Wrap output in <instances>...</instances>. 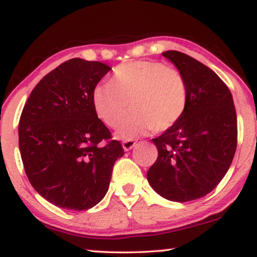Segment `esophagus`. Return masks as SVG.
I'll return each instance as SVG.
<instances>
[{
	"mask_svg": "<svg viewBox=\"0 0 257 257\" xmlns=\"http://www.w3.org/2000/svg\"><path fill=\"white\" fill-rule=\"evenodd\" d=\"M135 145H136V141H134V139H125L122 143V147L124 151H130Z\"/></svg>",
	"mask_w": 257,
	"mask_h": 257,
	"instance_id": "34e87169",
	"label": "esophagus"
}]
</instances>
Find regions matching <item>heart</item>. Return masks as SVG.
I'll use <instances>...</instances> for the list:
<instances>
[{
  "instance_id": "b5f03b06",
  "label": "heart",
  "mask_w": 257,
  "mask_h": 257,
  "mask_svg": "<svg viewBox=\"0 0 257 257\" xmlns=\"http://www.w3.org/2000/svg\"><path fill=\"white\" fill-rule=\"evenodd\" d=\"M188 90L178 69L154 61H135L113 70L111 81L102 82L92 93L96 115L114 128L129 111L134 112L121 123L116 136L132 139L152 132H164L184 115Z\"/></svg>"
}]
</instances>
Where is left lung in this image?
Listing matches in <instances>:
<instances>
[{
	"instance_id": "obj_1",
	"label": "left lung",
	"mask_w": 257,
	"mask_h": 257,
	"mask_svg": "<svg viewBox=\"0 0 257 257\" xmlns=\"http://www.w3.org/2000/svg\"><path fill=\"white\" fill-rule=\"evenodd\" d=\"M185 77L180 120L152 141L158 159L147 172L156 193L172 202L204 197L225 176L237 149V115L227 85L210 68L178 51L162 53Z\"/></svg>"
}]
</instances>
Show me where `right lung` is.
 I'll use <instances>...</instances> for the list:
<instances>
[{
	"label": "right lung",
	"instance_id": "right-lung-1",
	"mask_svg": "<svg viewBox=\"0 0 257 257\" xmlns=\"http://www.w3.org/2000/svg\"><path fill=\"white\" fill-rule=\"evenodd\" d=\"M111 70L68 60L35 86L19 121V150L34 189L55 206L85 211L105 196L121 143L98 119L92 93Z\"/></svg>",
	"mask_w": 257,
	"mask_h": 257
}]
</instances>
